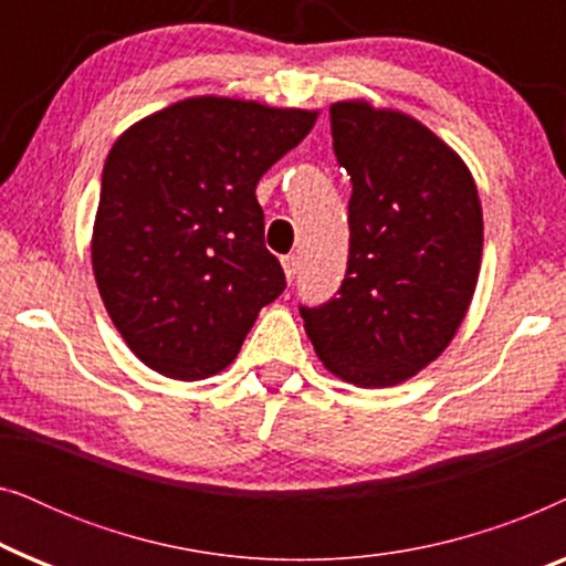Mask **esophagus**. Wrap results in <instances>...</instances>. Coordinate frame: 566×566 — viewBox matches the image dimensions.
Returning <instances> with one entry per match:
<instances>
[{"label":"esophagus","instance_id":"obj_1","mask_svg":"<svg viewBox=\"0 0 566 566\" xmlns=\"http://www.w3.org/2000/svg\"><path fill=\"white\" fill-rule=\"evenodd\" d=\"M281 262H283V270H285V277H289V283L296 281V273H298V258H296V254H285Z\"/></svg>","mask_w":566,"mask_h":566}]
</instances>
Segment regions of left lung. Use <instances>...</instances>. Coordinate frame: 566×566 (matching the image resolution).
Returning a JSON list of instances; mask_svg holds the SVG:
<instances>
[{"label":"left lung","instance_id":"1","mask_svg":"<svg viewBox=\"0 0 566 566\" xmlns=\"http://www.w3.org/2000/svg\"><path fill=\"white\" fill-rule=\"evenodd\" d=\"M347 169L350 254L337 298L301 306L332 374L363 389L397 386L438 358L474 296L484 221L474 177L420 120L363 99L329 107Z\"/></svg>","mask_w":566,"mask_h":566}]
</instances>
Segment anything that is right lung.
Segmentation results:
<instances>
[{
    "instance_id": "right-lung-1",
    "label": "right lung",
    "mask_w": 566,
    "mask_h": 566,
    "mask_svg": "<svg viewBox=\"0 0 566 566\" xmlns=\"http://www.w3.org/2000/svg\"><path fill=\"white\" fill-rule=\"evenodd\" d=\"M314 120L296 107L208 95L134 123L113 144L92 270L113 324L157 374H219L283 293L254 188Z\"/></svg>"
}]
</instances>
